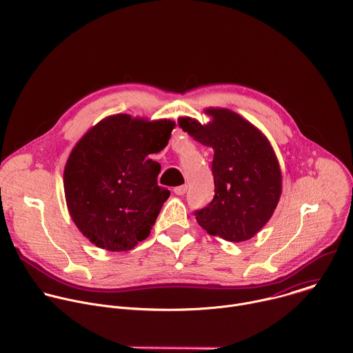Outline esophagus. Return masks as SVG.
Here are the masks:
<instances>
[{
  "instance_id": "obj_1",
  "label": "esophagus",
  "mask_w": 353,
  "mask_h": 353,
  "mask_svg": "<svg viewBox=\"0 0 353 353\" xmlns=\"http://www.w3.org/2000/svg\"><path fill=\"white\" fill-rule=\"evenodd\" d=\"M173 191H174V194H177V195H184V194L187 192V185H185V184L177 185V187L173 188Z\"/></svg>"
}]
</instances>
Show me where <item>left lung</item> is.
Masks as SVG:
<instances>
[{
    "label": "left lung",
    "mask_w": 353,
    "mask_h": 353,
    "mask_svg": "<svg viewBox=\"0 0 353 353\" xmlns=\"http://www.w3.org/2000/svg\"><path fill=\"white\" fill-rule=\"evenodd\" d=\"M206 125L188 116L179 128L213 150L214 196L195 212L210 236L231 243L252 239L270 220L283 187L281 170L268 137L243 116L225 108H208Z\"/></svg>",
    "instance_id": "1"
}]
</instances>
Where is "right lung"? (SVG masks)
Returning <instances> with one entry per match:
<instances>
[{"label":"right lung","mask_w":353,"mask_h":353,"mask_svg":"<svg viewBox=\"0 0 353 353\" xmlns=\"http://www.w3.org/2000/svg\"><path fill=\"white\" fill-rule=\"evenodd\" d=\"M174 122L126 113L92 126L72 150L63 170L72 220L95 247L122 252L144 241L169 198L158 185L161 165L150 158L162 151Z\"/></svg>","instance_id":"obj_1"}]
</instances>
